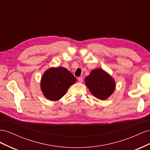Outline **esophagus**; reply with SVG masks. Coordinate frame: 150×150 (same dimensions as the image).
Returning a JSON list of instances; mask_svg holds the SVG:
<instances>
[{"instance_id": "1", "label": "esophagus", "mask_w": 150, "mask_h": 150, "mask_svg": "<svg viewBox=\"0 0 150 150\" xmlns=\"http://www.w3.org/2000/svg\"><path fill=\"white\" fill-rule=\"evenodd\" d=\"M78 81H79V83H82L83 82V77H79L78 78Z\"/></svg>"}]
</instances>
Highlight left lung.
I'll return each mask as SVG.
<instances>
[{
  "label": "left lung",
  "instance_id": "8db88e82",
  "mask_svg": "<svg viewBox=\"0 0 150 150\" xmlns=\"http://www.w3.org/2000/svg\"><path fill=\"white\" fill-rule=\"evenodd\" d=\"M85 83L90 92L96 98L105 100L114 92L115 82L112 77L104 70H93L85 78Z\"/></svg>",
  "mask_w": 150,
  "mask_h": 150
}]
</instances>
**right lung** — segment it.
<instances>
[{
    "label": "right lung",
    "instance_id": "right-lung-1",
    "mask_svg": "<svg viewBox=\"0 0 150 150\" xmlns=\"http://www.w3.org/2000/svg\"><path fill=\"white\" fill-rule=\"evenodd\" d=\"M76 81V78L74 75L66 68L51 67L43 74L40 88L46 98L51 101H57Z\"/></svg>",
    "mask_w": 150,
    "mask_h": 150
}]
</instances>
